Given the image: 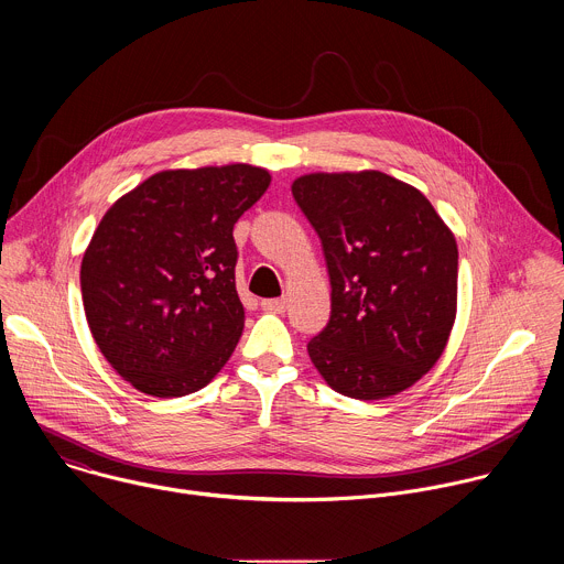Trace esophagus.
Returning <instances> with one entry per match:
<instances>
[{
  "instance_id": "esophagus-1",
  "label": "esophagus",
  "mask_w": 564,
  "mask_h": 564,
  "mask_svg": "<svg viewBox=\"0 0 564 564\" xmlns=\"http://www.w3.org/2000/svg\"><path fill=\"white\" fill-rule=\"evenodd\" d=\"M261 307L263 310H268V312H285V307H288V299H265V301H261Z\"/></svg>"
}]
</instances>
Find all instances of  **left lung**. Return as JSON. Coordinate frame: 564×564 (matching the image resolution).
Here are the masks:
<instances>
[{
	"label": "left lung",
	"instance_id": "8db88e82",
	"mask_svg": "<svg viewBox=\"0 0 564 564\" xmlns=\"http://www.w3.org/2000/svg\"><path fill=\"white\" fill-rule=\"evenodd\" d=\"M292 196L324 246L330 321L307 355L352 399H386L442 357L457 314V243L431 200L388 174H305Z\"/></svg>",
	"mask_w": 564,
	"mask_h": 564
}]
</instances>
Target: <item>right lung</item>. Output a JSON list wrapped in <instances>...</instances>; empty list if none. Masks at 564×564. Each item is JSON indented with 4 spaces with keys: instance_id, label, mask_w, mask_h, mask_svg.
I'll use <instances>...</instances> for the list:
<instances>
[{
    "instance_id": "right-lung-1",
    "label": "right lung",
    "mask_w": 564,
    "mask_h": 564,
    "mask_svg": "<svg viewBox=\"0 0 564 564\" xmlns=\"http://www.w3.org/2000/svg\"><path fill=\"white\" fill-rule=\"evenodd\" d=\"M254 165L165 170L102 216L79 268L91 335L111 368L151 397L205 388L246 326L234 223L270 187Z\"/></svg>"
}]
</instances>
